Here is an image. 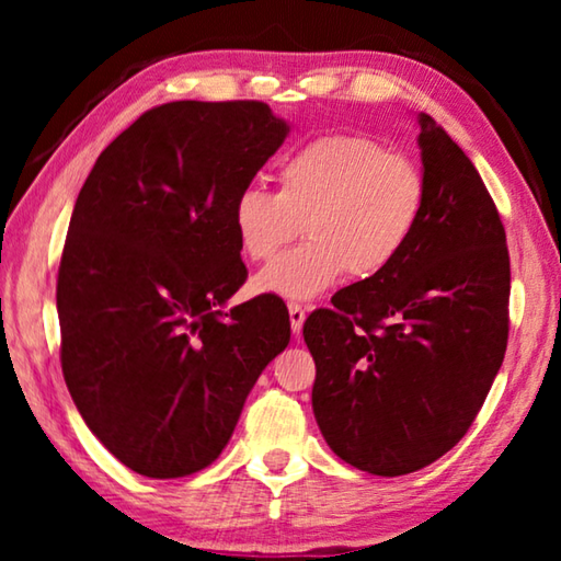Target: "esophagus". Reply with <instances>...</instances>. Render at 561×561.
I'll list each match as a JSON object with an SVG mask.
<instances>
[{"label": "esophagus", "instance_id": "1", "mask_svg": "<svg viewBox=\"0 0 561 561\" xmlns=\"http://www.w3.org/2000/svg\"><path fill=\"white\" fill-rule=\"evenodd\" d=\"M304 319H307V307H301V304L291 301L289 304V321H291V331L294 334H301V327H304Z\"/></svg>", "mask_w": 561, "mask_h": 561}]
</instances>
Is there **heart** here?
Listing matches in <instances>:
<instances>
[{
  "instance_id": "1",
  "label": "heart",
  "mask_w": 561,
  "mask_h": 561,
  "mask_svg": "<svg viewBox=\"0 0 561 561\" xmlns=\"http://www.w3.org/2000/svg\"><path fill=\"white\" fill-rule=\"evenodd\" d=\"M428 207V178L413 156L364 133H324L277 165V193L250 185L232 203L247 260L267 262L309 237L252 282L254 291L311 299L344 277L371 279L408 250Z\"/></svg>"
}]
</instances>
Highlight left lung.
<instances>
[{
	"instance_id": "obj_1",
	"label": "left lung",
	"mask_w": 561,
	"mask_h": 561,
	"mask_svg": "<svg viewBox=\"0 0 561 561\" xmlns=\"http://www.w3.org/2000/svg\"><path fill=\"white\" fill-rule=\"evenodd\" d=\"M417 126L428 207L411 244L304 321L319 431L341 460L381 478L425 468L468 433L510 331L497 207L448 133L428 113Z\"/></svg>"
}]
</instances>
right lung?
Wrapping results in <instances>:
<instances>
[{
  "label": "right lung",
  "instance_id": "1",
  "mask_svg": "<svg viewBox=\"0 0 561 561\" xmlns=\"http://www.w3.org/2000/svg\"><path fill=\"white\" fill-rule=\"evenodd\" d=\"M287 133L262 101L163 103L103 150L76 197L56 279L61 371L133 472L207 468L289 344L287 307L267 294L222 311L247 279L232 203Z\"/></svg>",
  "mask_w": 561,
  "mask_h": 561
}]
</instances>
